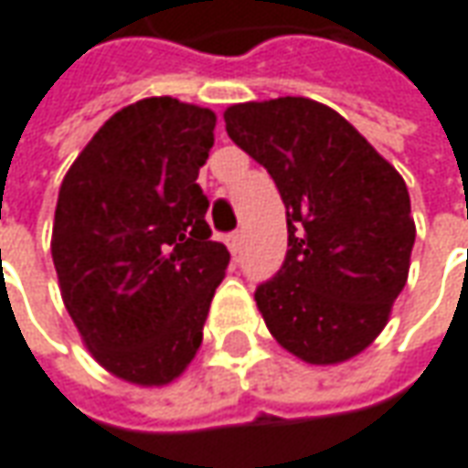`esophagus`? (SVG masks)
Instances as JSON below:
<instances>
[{
    "label": "esophagus",
    "mask_w": 468,
    "mask_h": 468,
    "mask_svg": "<svg viewBox=\"0 0 468 468\" xmlns=\"http://www.w3.org/2000/svg\"><path fill=\"white\" fill-rule=\"evenodd\" d=\"M229 250H231V255H237L241 250V244H244V237H241V231H234V234H229L227 237Z\"/></svg>",
    "instance_id": "obj_1"
}]
</instances>
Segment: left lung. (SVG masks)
Instances as JSON below:
<instances>
[{
	"mask_svg": "<svg viewBox=\"0 0 468 468\" xmlns=\"http://www.w3.org/2000/svg\"><path fill=\"white\" fill-rule=\"evenodd\" d=\"M224 121L285 206L283 268L255 291L271 335L312 366L356 358L407 283L415 218L402 175L337 110L309 97L239 102Z\"/></svg>",
	"mask_w": 468,
	"mask_h": 468,
	"instance_id": "obj_1",
	"label": "left lung"
}]
</instances>
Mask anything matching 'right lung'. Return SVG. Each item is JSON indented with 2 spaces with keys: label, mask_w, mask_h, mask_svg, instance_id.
Returning <instances> with one entry per match:
<instances>
[{
  "label": "right lung",
  "mask_w": 468,
  "mask_h": 468,
  "mask_svg": "<svg viewBox=\"0 0 468 468\" xmlns=\"http://www.w3.org/2000/svg\"><path fill=\"white\" fill-rule=\"evenodd\" d=\"M216 112L175 97L118 110L66 172L51 255L92 358L136 387H165L196 358L229 250L211 241L196 183Z\"/></svg>",
  "instance_id": "add662e5"
}]
</instances>
